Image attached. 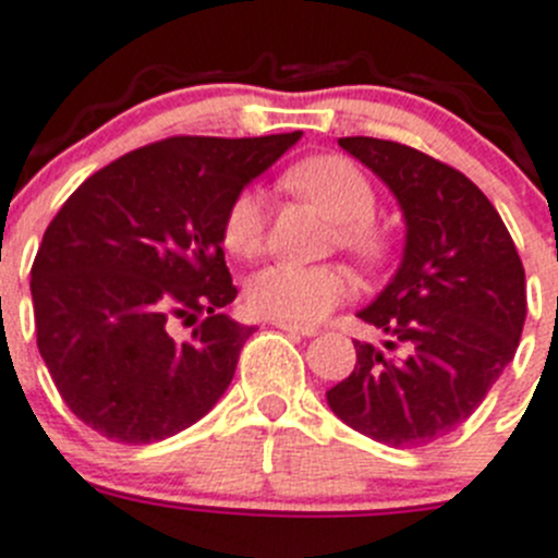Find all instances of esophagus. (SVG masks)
Instances as JSON below:
<instances>
[{
	"instance_id": "esophagus-1",
	"label": "esophagus",
	"mask_w": 558,
	"mask_h": 558,
	"mask_svg": "<svg viewBox=\"0 0 558 558\" xmlns=\"http://www.w3.org/2000/svg\"><path fill=\"white\" fill-rule=\"evenodd\" d=\"M276 329L290 331V335H301V337H315L318 335V326H310V324H295V320H274Z\"/></svg>"
}]
</instances>
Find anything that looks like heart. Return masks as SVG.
<instances>
[{"mask_svg":"<svg viewBox=\"0 0 558 558\" xmlns=\"http://www.w3.org/2000/svg\"><path fill=\"white\" fill-rule=\"evenodd\" d=\"M288 185L340 221V243L360 257H379L385 240L371 227L376 196L365 173L342 157H313L290 168ZM265 232V198L257 187L234 196L223 216V245L234 257L259 252ZM354 282L337 265L274 263L259 268L245 284L254 313L279 320H318L349 299Z\"/></svg>","mask_w":558,"mask_h":558,"instance_id":"obj_1","label":"heart"}]
</instances>
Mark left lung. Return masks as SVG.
I'll use <instances>...</instances> for the list:
<instances>
[{"label":"left lung","instance_id":"left-lung-1","mask_svg":"<svg viewBox=\"0 0 558 558\" xmlns=\"http://www.w3.org/2000/svg\"><path fill=\"white\" fill-rule=\"evenodd\" d=\"M337 143L390 187L407 238L392 279L356 313L399 354L354 340V371L326 403L376 442L426 446L468 421L514 360L523 263L498 209L457 168L379 137Z\"/></svg>","mask_w":558,"mask_h":558}]
</instances>
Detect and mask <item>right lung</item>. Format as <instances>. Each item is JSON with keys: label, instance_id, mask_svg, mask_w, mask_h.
<instances>
[{"label": "right lung", "instance_id": "right-lung-1", "mask_svg": "<svg viewBox=\"0 0 558 558\" xmlns=\"http://www.w3.org/2000/svg\"><path fill=\"white\" fill-rule=\"evenodd\" d=\"M299 137H168L112 160L60 207L29 290L38 351L82 423L143 446L227 392L254 326L221 313L238 295L223 216ZM171 317L199 322L191 341L172 340Z\"/></svg>", "mask_w": 558, "mask_h": 558}]
</instances>
